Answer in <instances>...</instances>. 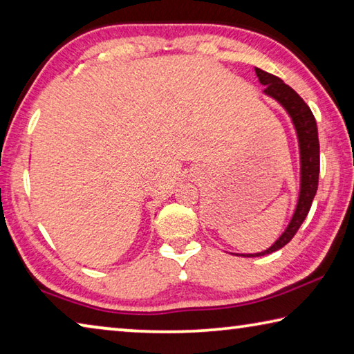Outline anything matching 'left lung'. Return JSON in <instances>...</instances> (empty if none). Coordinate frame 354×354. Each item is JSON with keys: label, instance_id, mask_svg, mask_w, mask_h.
<instances>
[{"label": "left lung", "instance_id": "left-lung-1", "mask_svg": "<svg viewBox=\"0 0 354 354\" xmlns=\"http://www.w3.org/2000/svg\"><path fill=\"white\" fill-rule=\"evenodd\" d=\"M256 75L259 77V82L263 87V93L267 97L284 107L286 112L293 123V128L297 131V139L299 147V196L295 207V212L292 215L290 223L287 225L286 231L279 236L270 248L261 253L254 254H242L247 257H257L263 254H270L273 251L281 250L284 245L292 241V237L297 234L299 226L308 217L309 209L313 206V200L319 187V173H320V143L319 133H317V123L314 113L310 112L309 106L304 103L303 98L293 91L292 87L279 80L278 76L267 73L261 68H254Z\"/></svg>", "mask_w": 354, "mask_h": 354}]
</instances>
